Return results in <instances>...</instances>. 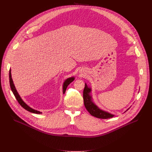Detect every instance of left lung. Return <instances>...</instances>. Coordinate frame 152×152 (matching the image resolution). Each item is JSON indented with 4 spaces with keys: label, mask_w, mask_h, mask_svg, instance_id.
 Here are the masks:
<instances>
[{
    "label": "left lung",
    "mask_w": 152,
    "mask_h": 152,
    "mask_svg": "<svg viewBox=\"0 0 152 152\" xmlns=\"http://www.w3.org/2000/svg\"><path fill=\"white\" fill-rule=\"evenodd\" d=\"M85 85V86L83 92V98L84 105L86 107V110L90 113V114L91 115L99 118L107 119V118H110L113 117L114 115L100 110V108L93 102L92 97L90 95L91 89V88H89L86 83ZM129 109H127L126 111Z\"/></svg>",
    "instance_id": "obj_1"
}]
</instances>
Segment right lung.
<instances>
[{"instance_id":"add662e5","label":"right lung","mask_w":152,"mask_h":152,"mask_svg":"<svg viewBox=\"0 0 152 152\" xmlns=\"http://www.w3.org/2000/svg\"><path fill=\"white\" fill-rule=\"evenodd\" d=\"M9 77H10V87H11V89L15 96V97L16 98L17 100L18 101V103L22 106L24 109H25L26 110H27L29 112H31V113H34V114H41L42 113L40 112V111H37V110H35L34 109H32V107H31L30 106H29L26 103H25V102L21 99V98L20 97V96H19L18 92L17 91L16 89H15V87L14 86V84L13 83V80L12 79V77H11V69L10 70V75H9ZM75 80V77H69L68 79H67L66 80H65V82H64V84H63V94L65 93V92H66V90L67 88L68 85L71 83L72 82L73 80Z\"/></svg>"}]
</instances>
